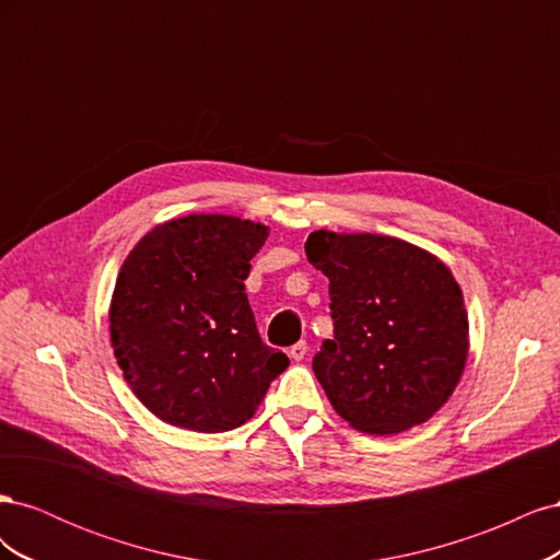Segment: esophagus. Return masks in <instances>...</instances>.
Wrapping results in <instances>:
<instances>
[{
	"instance_id": "34e87169",
	"label": "esophagus",
	"mask_w": 560,
	"mask_h": 560,
	"mask_svg": "<svg viewBox=\"0 0 560 560\" xmlns=\"http://www.w3.org/2000/svg\"><path fill=\"white\" fill-rule=\"evenodd\" d=\"M306 352H308V343H306V341H299V343H294V346L290 348V358H292L294 362H301L303 358H306Z\"/></svg>"
}]
</instances>
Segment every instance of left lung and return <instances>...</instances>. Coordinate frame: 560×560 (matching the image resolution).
<instances>
[{"instance_id": "left-lung-1", "label": "left lung", "mask_w": 560, "mask_h": 560, "mask_svg": "<svg viewBox=\"0 0 560 560\" xmlns=\"http://www.w3.org/2000/svg\"><path fill=\"white\" fill-rule=\"evenodd\" d=\"M308 261L329 278L334 338L313 371L334 411L366 434L430 420L467 364L460 284L436 254L381 233L313 231Z\"/></svg>"}]
</instances>
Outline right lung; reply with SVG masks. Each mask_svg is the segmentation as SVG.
<instances>
[{"mask_svg":"<svg viewBox=\"0 0 560 560\" xmlns=\"http://www.w3.org/2000/svg\"><path fill=\"white\" fill-rule=\"evenodd\" d=\"M268 226L231 214H186L130 249L109 303L114 358L147 409L191 432L241 428L290 366L261 343L245 294Z\"/></svg>","mask_w":560,"mask_h":560,"instance_id":"obj_1","label":"right lung"}]
</instances>
